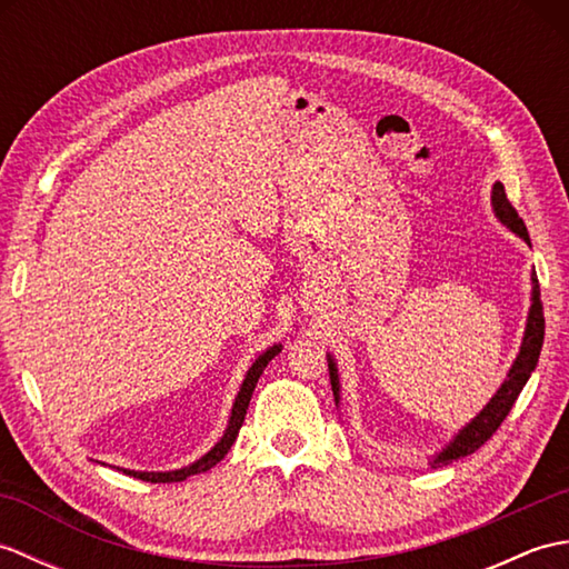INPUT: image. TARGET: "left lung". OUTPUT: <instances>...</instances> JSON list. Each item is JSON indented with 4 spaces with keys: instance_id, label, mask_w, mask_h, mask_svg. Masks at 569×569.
<instances>
[{
    "instance_id": "1",
    "label": "left lung",
    "mask_w": 569,
    "mask_h": 569,
    "mask_svg": "<svg viewBox=\"0 0 569 569\" xmlns=\"http://www.w3.org/2000/svg\"><path fill=\"white\" fill-rule=\"evenodd\" d=\"M491 208L493 214L511 229L513 234L521 237L523 241L530 244L528 229L523 224L521 217H518L516 208L506 198L503 183H493L491 188ZM533 281V293H530V310H528V322H526V332H523V342H521V352H518L511 371L506 373V379L501 383V389L493 393L491 401L485 406L481 413L467 422V426L459 430L455 438L450 440V445H445L442 450L435 455L432 459H428L430 467H442L450 465L459 457H467L475 450H479L493 432L499 430V426L503 422V418L509 416V410L513 408L518 393L523 391L526 381L530 379V373L538 367V357L542 349V337H546V318H542V303H540V288H538V278L536 271L530 276ZM328 367H330V381H332V393H335V403H340V377H337V365L332 355H328Z\"/></svg>"
}]
</instances>
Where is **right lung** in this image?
<instances>
[{"label":"right lung","instance_id":"add662e5","mask_svg":"<svg viewBox=\"0 0 569 569\" xmlns=\"http://www.w3.org/2000/svg\"><path fill=\"white\" fill-rule=\"evenodd\" d=\"M278 352H281V345H273V347L266 349L263 355H259V359L253 361V365L249 367L244 381H241V389H239V393H237V398H234L232 416H229V426H227L224 435H222L220 442H217L208 455H202V457L198 459V462H192V465H188V467H180V469H173V471H134V469H122V467H117V469L124 471V475H129V477H134V479L151 481V485H168V481H183V479H188L190 475H200V471L212 469V467H214L217 462H220V459L229 452V447L234 445L237 435H239V428H241V422H244V416H247L251 393H253V389H257V381H259V377L263 373L266 365H269V361H271Z\"/></svg>","mask_w":569,"mask_h":569}]
</instances>
